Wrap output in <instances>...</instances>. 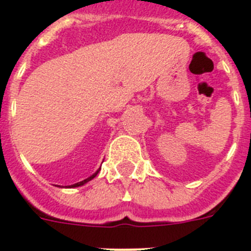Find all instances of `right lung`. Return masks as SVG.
Instances as JSON below:
<instances>
[{
    "instance_id": "1",
    "label": "right lung",
    "mask_w": 251,
    "mask_h": 251,
    "mask_svg": "<svg viewBox=\"0 0 251 251\" xmlns=\"http://www.w3.org/2000/svg\"><path fill=\"white\" fill-rule=\"evenodd\" d=\"M98 172H99V170L97 171V172H95L94 175H93V176H90L89 178H86V179H84V181H81V182H77V183H74V185H72V186H69V187H79V186H81V185H84V183H86L88 182V181H90V179H93L94 178L95 176H97V175H98Z\"/></svg>"
}]
</instances>
